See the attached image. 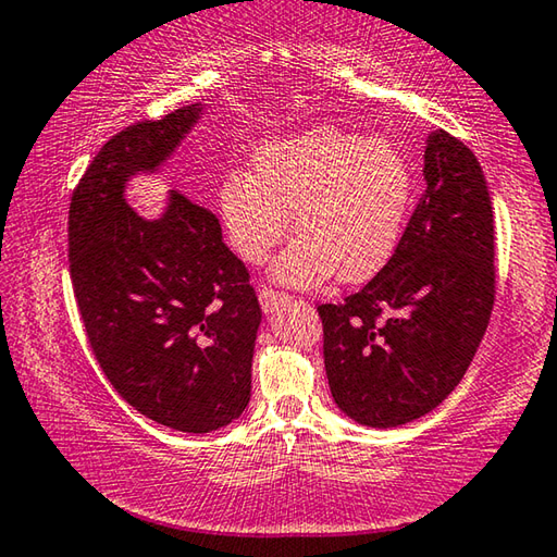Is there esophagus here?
<instances>
[{"label": "esophagus", "mask_w": 557, "mask_h": 557, "mask_svg": "<svg viewBox=\"0 0 557 557\" xmlns=\"http://www.w3.org/2000/svg\"><path fill=\"white\" fill-rule=\"evenodd\" d=\"M258 299H260L262 309L272 311V309L280 305V301H287V295H285V292H277V289H272V287H260L258 289Z\"/></svg>", "instance_id": "1"}]
</instances>
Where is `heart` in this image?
Instances as JSON below:
<instances>
[{
    "label": "heart",
    "mask_w": 557,
    "mask_h": 557,
    "mask_svg": "<svg viewBox=\"0 0 557 557\" xmlns=\"http://www.w3.org/2000/svg\"><path fill=\"white\" fill-rule=\"evenodd\" d=\"M256 173L234 170L219 187L231 248L260 265L289 234L299 238L272 275L313 287L336 272L356 282L375 275L397 250L413 201V173L397 148L343 128H311L272 140L252 158Z\"/></svg>",
    "instance_id": "b5f03b06"
}]
</instances>
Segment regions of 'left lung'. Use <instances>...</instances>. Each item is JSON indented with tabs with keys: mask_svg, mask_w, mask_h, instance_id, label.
Returning a JSON list of instances; mask_svg holds the SVG:
<instances>
[{
	"mask_svg": "<svg viewBox=\"0 0 557 557\" xmlns=\"http://www.w3.org/2000/svg\"><path fill=\"white\" fill-rule=\"evenodd\" d=\"M426 195L394 256L356 295L321 305L333 399L366 426L438 407L468 372L497 292L494 216L482 168L448 131L423 156Z\"/></svg>",
	"mask_w": 557,
	"mask_h": 557,
	"instance_id": "8db88e82",
	"label": "left lung"
}]
</instances>
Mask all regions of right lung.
Segmentation results:
<instances>
[{
  "label": "right lung",
  "mask_w": 557,
  "mask_h": 557,
  "mask_svg": "<svg viewBox=\"0 0 557 557\" xmlns=\"http://www.w3.org/2000/svg\"><path fill=\"white\" fill-rule=\"evenodd\" d=\"M201 111L180 107L111 136L70 199V280L99 368L121 399L185 433L244 413L260 305L216 214L182 191L158 221L126 205V180L156 170Z\"/></svg>",
  "instance_id": "add662e5"
}]
</instances>
